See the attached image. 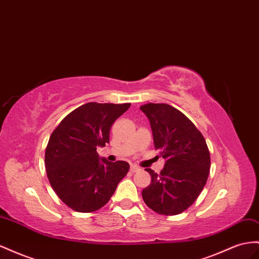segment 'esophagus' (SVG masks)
Instances as JSON below:
<instances>
[{"mask_svg": "<svg viewBox=\"0 0 259 259\" xmlns=\"http://www.w3.org/2000/svg\"><path fill=\"white\" fill-rule=\"evenodd\" d=\"M130 170H131V172H132V173H135V172L139 171V170H141V169H139V167H138L137 165H132Z\"/></svg>", "mask_w": 259, "mask_h": 259, "instance_id": "34e87169", "label": "esophagus"}]
</instances>
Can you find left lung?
<instances>
[{"mask_svg":"<svg viewBox=\"0 0 259 259\" xmlns=\"http://www.w3.org/2000/svg\"><path fill=\"white\" fill-rule=\"evenodd\" d=\"M141 110L150 122L155 148L165 160L160 174L146 169L151 183L143 190V199L160 214H179L206 185L210 169L206 141L190 118L169 104L147 103Z\"/></svg>","mask_w":259,"mask_h":259,"instance_id":"8db88e82","label":"left lung"}]
</instances>
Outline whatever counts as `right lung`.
I'll list each match as a JSON object with an SVG mask.
<instances>
[{
  "label": "right lung",
  "mask_w": 259,
  "mask_h": 259,
  "mask_svg": "<svg viewBox=\"0 0 259 259\" xmlns=\"http://www.w3.org/2000/svg\"><path fill=\"white\" fill-rule=\"evenodd\" d=\"M130 107L88 102L67 114L51 134L45 156L47 176L55 194L73 210L100 209L127 174L126 161L101 159L97 148L109 143L111 126Z\"/></svg>",
  "instance_id": "add662e5"
}]
</instances>
